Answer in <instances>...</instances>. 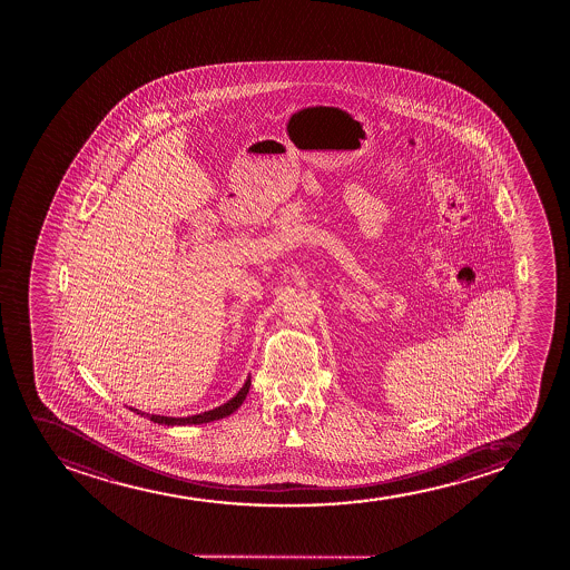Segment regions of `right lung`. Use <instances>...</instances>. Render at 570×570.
<instances>
[{"mask_svg":"<svg viewBox=\"0 0 570 570\" xmlns=\"http://www.w3.org/2000/svg\"><path fill=\"white\" fill-rule=\"evenodd\" d=\"M250 387V376H247L245 380V384H243L242 390L232 397V400L226 401L224 405L216 406V409H210V411H205V413L191 414V416H183V419H175V416H161V414H146L142 411H138V409H131L132 413L140 414V416H148L151 422H156V424L164 425H188V424H207V422H215V420L224 419V416H229L232 413H236L237 409L243 405V401L247 397V393H249Z\"/></svg>","mask_w":570,"mask_h":570,"instance_id":"right-lung-1","label":"right lung"}]
</instances>
